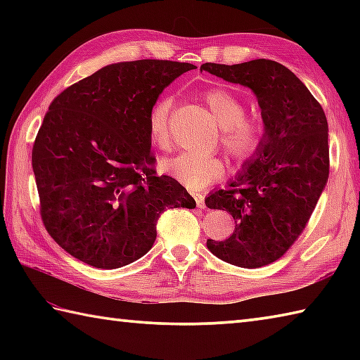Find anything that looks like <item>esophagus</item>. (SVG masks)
<instances>
[{"label": "esophagus", "instance_id": "1", "mask_svg": "<svg viewBox=\"0 0 360 360\" xmlns=\"http://www.w3.org/2000/svg\"><path fill=\"white\" fill-rule=\"evenodd\" d=\"M193 198H195V201H196V205L200 209H204L205 207V202H204V195H201V193H195L193 195Z\"/></svg>", "mask_w": 360, "mask_h": 360}]
</instances>
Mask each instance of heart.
Returning a JSON list of instances; mask_svg holds the SVG:
<instances>
[{
  "label": "heart",
  "mask_w": 360,
  "mask_h": 360,
  "mask_svg": "<svg viewBox=\"0 0 360 360\" xmlns=\"http://www.w3.org/2000/svg\"><path fill=\"white\" fill-rule=\"evenodd\" d=\"M209 110L223 127L221 142L235 160L244 164L254 159L264 143V125L262 120L249 119L246 106L226 89H210L204 94ZM172 98H160L148 114V136L151 143L160 150H167L172 142L170 114ZM160 168L188 190H201L218 181L226 172L223 159L218 156H201L192 153L164 159Z\"/></svg>",
  "instance_id": "heart-1"
}]
</instances>
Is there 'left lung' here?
I'll list each match as a JSON object with an SVG mask.
<instances>
[{
    "label": "left lung",
    "mask_w": 360,
    "mask_h": 360,
    "mask_svg": "<svg viewBox=\"0 0 360 360\" xmlns=\"http://www.w3.org/2000/svg\"><path fill=\"white\" fill-rule=\"evenodd\" d=\"M226 82L249 88L262 110L264 143L244 162L227 190L205 198L226 210L235 231L207 249L233 266L254 269L274 263L292 246L314 212L330 174L328 122L323 108L297 75L274 60L238 65L204 63Z\"/></svg>",
    "instance_id": "obj_1"
}]
</instances>
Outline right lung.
<instances>
[{
    "label": "right lung",
    "mask_w": 360,
    "mask_h": 360,
    "mask_svg": "<svg viewBox=\"0 0 360 360\" xmlns=\"http://www.w3.org/2000/svg\"><path fill=\"white\" fill-rule=\"evenodd\" d=\"M193 65L170 60L112 63L60 93L32 148L46 231L68 254L98 269L143 257L165 209L196 202L158 176L148 114L159 94Z\"/></svg>",
    "instance_id": "obj_1"
}]
</instances>
